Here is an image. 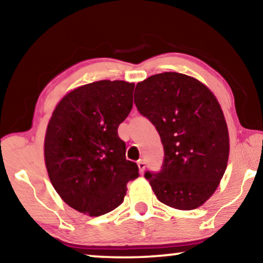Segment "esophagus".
<instances>
[{
    "mask_svg": "<svg viewBox=\"0 0 263 263\" xmlns=\"http://www.w3.org/2000/svg\"><path fill=\"white\" fill-rule=\"evenodd\" d=\"M137 164H138V167H139L140 174H143L144 170H145V162H144L143 159H139L138 163H137Z\"/></svg>",
    "mask_w": 263,
    "mask_h": 263,
    "instance_id": "34e87169",
    "label": "esophagus"
}]
</instances>
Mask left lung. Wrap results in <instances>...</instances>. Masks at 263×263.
<instances>
[{"mask_svg":"<svg viewBox=\"0 0 263 263\" xmlns=\"http://www.w3.org/2000/svg\"><path fill=\"white\" fill-rule=\"evenodd\" d=\"M135 104L155 125L164 147L155 195L178 210L201 206L216 191L229 158V132L215 94L196 78L165 72L136 86Z\"/></svg>","mask_w":263,"mask_h":263,"instance_id":"left-lung-1","label":"left lung"}]
</instances>
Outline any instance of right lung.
<instances>
[{
  "label": "right lung",
  "instance_id": "right-lung-1",
  "mask_svg": "<svg viewBox=\"0 0 263 263\" xmlns=\"http://www.w3.org/2000/svg\"><path fill=\"white\" fill-rule=\"evenodd\" d=\"M133 88L121 80L79 86L59 101L48 121L44 154L50 183L79 213L100 216L116 209L128 181L139 176L118 136L131 112Z\"/></svg>",
  "mask_w": 263,
  "mask_h": 263
}]
</instances>
